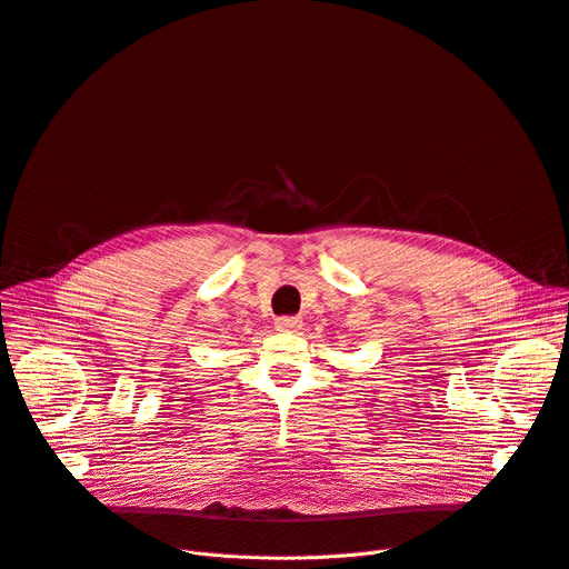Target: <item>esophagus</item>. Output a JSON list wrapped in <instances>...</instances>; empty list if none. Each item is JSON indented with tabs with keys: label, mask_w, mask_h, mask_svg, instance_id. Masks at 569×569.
Here are the masks:
<instances>
[{
	"label": "esophagus",
	"mask_w": 569,
	"mask_h": 569,
	"mask_svg": "<svg viewBox=\"0 0 569 569\" xmlns=\"http://www.w3.org/2000/svg\"><path fill=\"white\" fill-rule=\"evenodd\" d=\"M274 327H277V331H281V333H295L301 323H299V319L297 317H279L277 321H274Z\"/></svg>",
	"instance_id": "34e87169"
}]
</instances>
